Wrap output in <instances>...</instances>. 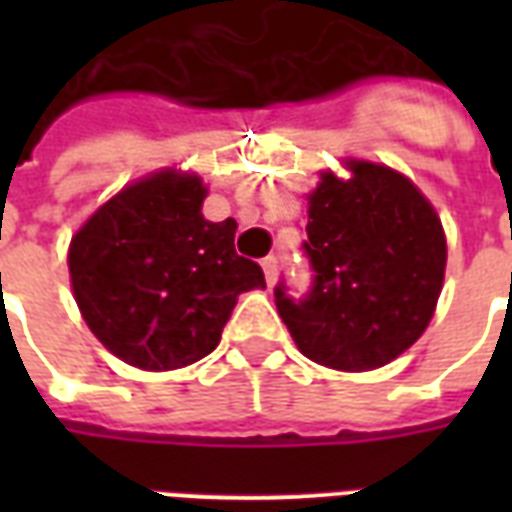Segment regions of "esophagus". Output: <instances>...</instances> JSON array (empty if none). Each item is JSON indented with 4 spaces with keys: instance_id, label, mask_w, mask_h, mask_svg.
I'll return each mask as SVG.
<instances>
[{
    "instance_id": "34e87169",
    "label": "esophagus",
    "mask_w": 512,
    "mask_h": 512,
    "mask_svg": "<svg viewBox=\"0 0 512 512\" xmlns=\"http://www.w3.org/2000/svg\"><path fill=\"white\" fill-rule=\"evenodd\" d=\"M260 266H263V274H266L268 285H274V282H277V257H266Z\"/></svg>"
}]
</instances>
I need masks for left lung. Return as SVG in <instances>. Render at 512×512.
I'll return each instance as SVG.
<instances>
[{
	"label": "left lung",
	"instance_id": "1",
	"mask_svg": "<svg viewBox=\"0 0 512 512\" xmlns=\"http://www.w3.org/2000/svg\"><path fill=\"white\" fill-rule=\"evenodd\" d=\"M307 194L304 249L315 285L304 301L277 288V310L301 354L340 373H367L406 354L428 329L447 268L436 208L403 172L343 158Z\"/></svg>",
	"mask_w": 512,
	"mask_h": 512
}]
</instances>
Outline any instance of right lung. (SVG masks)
Returning <instances> with one entry per match:
<instances>
[{
    "mask_svg": "<svg viewBox=\"0 0 512 512\" xmlns=\"http://www.w3.org/2000/svg\"><path fill=\"white\" fill-rule=\"evenodd\" d=\"M208 186L164 167L101 202L68 246L84 323L126 365L167 373L222 340L244 290L266 288L257 263L235 255V219L208 222Z\"/></svg>",
    "mask_w": 512,
    "mask_h": 512,
    "instance_id": "right-lung-1",
    "label": "right lung"
}]
</instances>
